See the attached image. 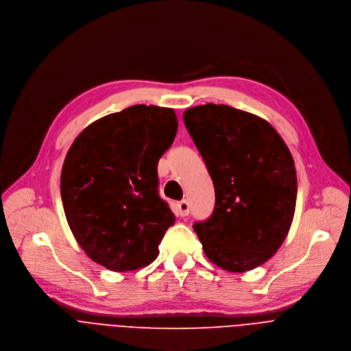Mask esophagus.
Instances as JSON below:
<instances>
[{"mask_svg": "<svg viewBox=\"0 0 351 351\" xmlns=\"http://www.w3.org/2000/svg\"><path fill=\"white\" fill-rule=\"evenodd\" d=\"M191 212V207H189V203L186 200H181L177 203V215L180 217H185L188 216Z\"/></svg>", "mask_w": 351, "mask_h": 351, "instance_id": "1", "label": "esophagus"}]
</instances>
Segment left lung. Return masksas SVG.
Masks as SVG:
<instances>
[{
	"instance_id": "1",
	"label": "left lung",
	"mask_w": 351,
	"mask_h": 351,
	"mask_svg": "<svg viewBox=\"0 0 351 351\" xmlns=\"http://www.w3.org/2000/svg\"><path fill=\"white\" fill-rule=\"evenodd\" d=\"M182 117L216 191L213 215L193 224L203 252L223 269H253L281 247L292 226L293 158L281 135L256 114L206 104Z\"/></svg>"
}]
</instances>
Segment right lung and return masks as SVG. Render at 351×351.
<instances>
[{
  "label": "right lung",
  "instance_id": "obj_1",
  "mask_svg": "<svg viewBox=\"0 0 351 351\" xmlns=\"http://www.w3.org/2000/svg\"><path fill=\"white\" fill-rule=\"evenodd\" d=\"M170 108L134 105L86 127L60 174L67 224L95 263L124 272L151 264L176 221L159 196L158 162L177 134Z\"/></svg>",
  "mask_w": 351,
  "mask_h": 351
}]
</instances>
